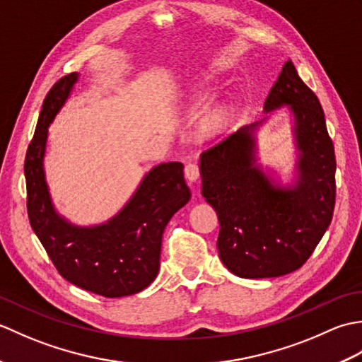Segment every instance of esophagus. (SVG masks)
<instances>
[{
    "instance_id": "1",
    "label": "esophagus",
    "mask_w": 362,
    "mask_h": 362,
    "mask_svg": "<svg viewBox=\"0 0 362 362\" xmlns=\"http://www.w3.org/2000/svg\"><path fill=\"white\" fill-rule=\"evenodd\" d=\"M201 175V171H199V165L197 163H187L185 165V177L189 182H196Z\"/></svg>"
}]
</instances>
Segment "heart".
I'll list each match as a JSON object with an SVG mask.
<instances>
[{"label": "heart", "instance_id": "1", "mask_svg": "<svg viewBox=\"0 0 362 362\" xmlns=\"http://www.w3.org/2000/svg\"><path fill=\"white\" fill-rule=\"evenodd\" d=\"M222 122H224V115H222L219 110H214L209 115V117H206L205 126L209 129H218L219 126H222Z\"/></svg>", "mask_w": 362, "mask_h": 362}]
</instances>
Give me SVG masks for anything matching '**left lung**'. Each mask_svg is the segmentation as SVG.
<instances>
[{"label":"left lung","instance_id":"1","mask_svg":"<svg viewBox=\"0 0 362 362\" xmlns=\"http://www.w3.org/2000/svg\"><path fill=\"white\" fill-rule=\"evenodd\" d=\"M289 105L297 179L280 187L257 165L255 130L241 127L201 156L202 196L218 213L219 258L241 279H271L302 267L332 222L336 157L317 96L288 60L264 112Z\"/></svg>","mask_w":362,"mask_h":362}]
</instances>
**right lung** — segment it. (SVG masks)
<instances>
[{
  "label": "right lung",
  "instance_id": "obj_1",
  "mask_svg": "<svg viewBox=\"0 0 362 362\" xmlns=\"http://www.w3.org/2000/svg\"><path fill=\"white\" fill-rule=\"evenodd\" d=\"M78 79V73L64 76L43 101L25 158L29 222L65 280L103 297L132 296L157 276L165 227L191 193L183 165L169 161L152 168L124 209L104 224L79 227L60 216L46 185L43 157L48 127Z\"/></svg>",
  "mask_w": 362,
  "mask_h": 362
}]
</instances>
